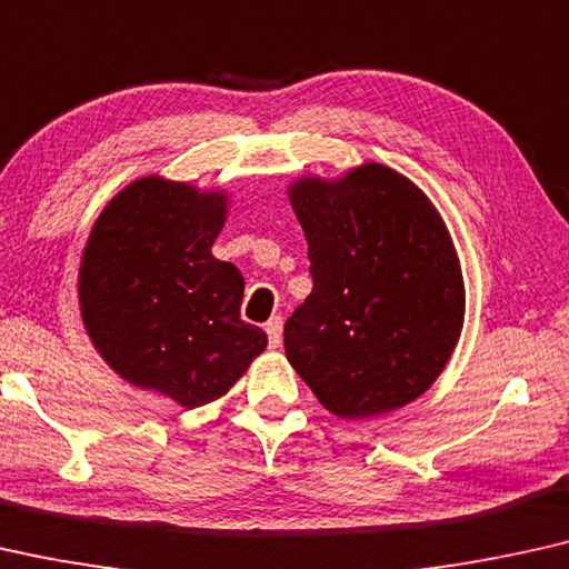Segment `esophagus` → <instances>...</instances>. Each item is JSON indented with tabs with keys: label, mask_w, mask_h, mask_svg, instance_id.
Segmentation results:
<instances>
[{
	"label": "esophagus",
	"mask_w": 569,
	"mask_h": 569,
	"mask_svg": "<svg viewBox=\"0 0 569 569\" xmlns=\"http://www.w3.org/2000/svg\"><path fill=\"white\" fill-rule=\"evenodd\" d=\"M266 332H268V342H270V348H278V346H281V338H283V319H281V317L268 319Z\"/></svg>",
	"instance_id": "obj_1"
}]
</instances>
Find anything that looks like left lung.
<instances>
[{
  "label": "left lung",
  "instance_id": "1",
  "mask_svg": "<svg viewBox=\"0 0 569 569\" xmlns=\"http://www.w3.org/2000/svg\"><path fill=\"white\" fill-rule=\"evenodd\" d=\"M288 198L315 281L283 327L288 361L342 420L410 405L463 325L461 266L436 206L376 162L335 182L303 178Z\"/></svg>",
  "mask_w": 569,
  "mask_h": 569
}]
</instances>
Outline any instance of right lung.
I'll return each instance as SVG.
<instances>
[{
  "label": "right lung",
  "mask_w": 569,
  "mask_h": 569,
  "mask_svg": "<svg viewBox=\"0 0 569 569\" xmlns=\"http://www.w3.org/2000/svg\"><path fill=\"white\" fill-rule=\"evenodd\" d=\"M227 196L141 178L94 221L79 303L94 348L133 387L188 407L227 395L268 346L239 317L244 278L211 254Z\"/></svg>",
  "instance_id": "obj_1"
}]
</instances>
